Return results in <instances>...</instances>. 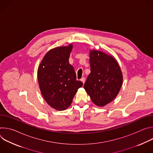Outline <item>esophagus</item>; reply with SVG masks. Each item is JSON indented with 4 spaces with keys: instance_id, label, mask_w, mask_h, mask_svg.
<instances>
[{
    "instance_id": "obj_1",
    "label": "esophagus",
    "mask_w": 153,
    "mask_h": 153,
    "mask_svg": "<svg viewBox=\"0 0 153 153\" xmlns=\"http://www.w3.org/2000/svg\"><path fill=\"white\" fill-rule=\"evenodd\" d=\"M80 80L83 82V83H85V77H82V78L80 79Z\"/></svg>"
}]
</instances>
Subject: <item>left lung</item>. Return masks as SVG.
Instances as JSON below:
<instances>
[{
  "label": "left lung",
  "mask_w": 153,
  "mask_h": 153,
  "mask_svg": "<svg viewBox=\"0 0 153 153\" xmlns=\"http://www.w3.org/2000/svg\"><path fill=\"white\" fill-rule=\"evenodd\" d=\"M90 63L91 72L83 87L95 105L104 106L119 94L122 73L114 57L100 51H90Z\"/></svg>",
  "instance_id": "left-lung-1"
}]
</instances>
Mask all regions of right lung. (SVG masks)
<instances>
[{
  "instance_id": "add662e5",
  "label": "right lung",
  "mask_w": 153,
  "mask_h": 153,
  "mask_svg": "<svg viewBox=\"0 0 153 153\" xmlns=\"http://www.w3.org/2000/svg\"><path fill=\"white\" fill-rule=\"evenodd\" d=\"M73 45L50 50L43 57L37 70L40 90L47 103L56 110H66L83 83L76 74L69 57Z\"/></svg>"
}]
</instances>
